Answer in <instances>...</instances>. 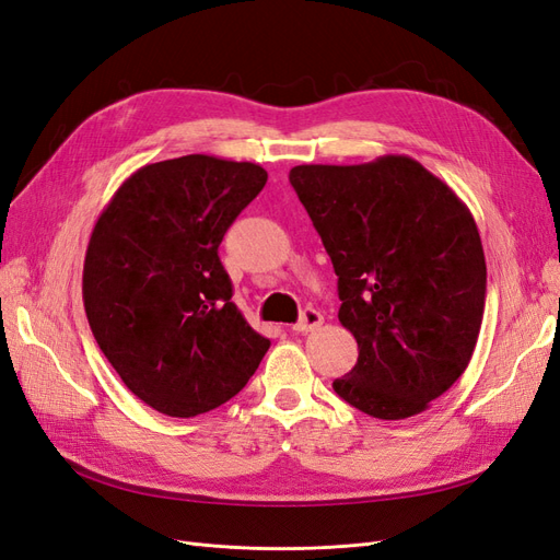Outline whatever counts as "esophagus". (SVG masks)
I'll return each mask as SVG.
<instances>
[{
  "mask_svg": "<svg viewBox=\"0 0 560 560\" xmlns=\"http://www.w3.org/2000/svg\"><path fill=\"white\" fill-rule=\"evenodd\" d=\"M322 322H325V315H322L319 311H315V308H303V313H301L299 322L294 325V329L301 331V334H308V331L317 329V327L322 325Z\"/></svg>",
  "mask_w": 560,
  "mask_h": 560,
  "instance_id": "34e87169",
  "label": "esophagus"
}]
</instances>
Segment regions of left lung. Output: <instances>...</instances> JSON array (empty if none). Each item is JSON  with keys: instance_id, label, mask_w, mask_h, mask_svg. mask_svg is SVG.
I'll return each mask as SVG.
<instances>
[{"instance_id": "1", "label": "left lung", "mask_w": 560, "mask_h": 560, "mask_svg": "<svg viewBox=\"0 0 560 560\" xmlns=\"http://www.w3.org/2000/svg\"><path fill=\"white\" fill-rule=\"evenodd\" d=\"M290 184L331 257L358 364L334 393L381 420L428 409L465 374L486 303L474 217L418 161L296 165Z\"/></svg>"}]
</instances>
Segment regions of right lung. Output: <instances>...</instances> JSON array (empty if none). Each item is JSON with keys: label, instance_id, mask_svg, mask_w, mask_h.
<instances>
[{"label": "right lung", "instance_id": "right-lung-1", "mask_svg": "<svg viewBox=\"0 0 560 560\" xmlns=\"http://www.w3.org/2000/svg\"><path fill=\"white\" fill-rule=\"evenodd\" d=\"M266 179L261 165L191 154L140 167L100 214L83 306L100 350L151 409L173 418L217 409L270 348L233 303L219 259Z\"/></svg>", "mask_w": 560, "mask_h": 560}]
</instances>
